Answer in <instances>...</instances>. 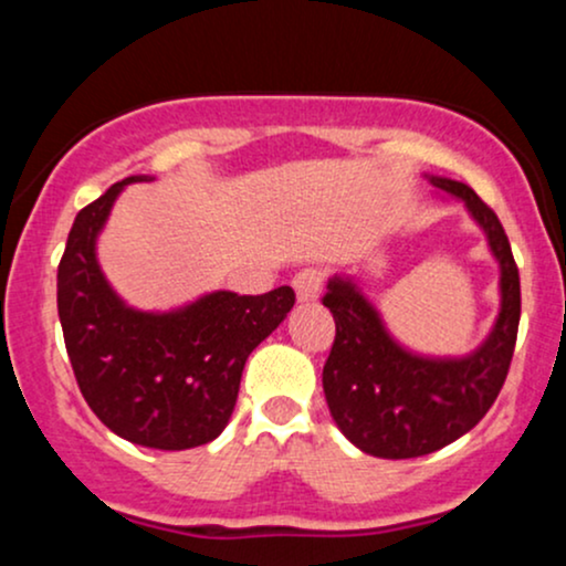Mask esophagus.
Returning a JSON list of instances; mask_svg holds the SVG:
<instances>
[{"label":"esophagus","mask_w":566,"mask_h":566,"mask_svg":"<svg viewBox=\"0 0 566 566\" xmlns=\"http://www.w3.org/2000/svg\"><path fill=\"white\" fill-rule=\"evenodd\" d=\"M292 287H295V295L301 303L316 301L322 292V274L316 269H301L292 276Z\"/></svg>","instance_id":"esophagus-1"}]
</instances>
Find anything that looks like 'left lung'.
<instances>
[{
    "label": "left lung",
    "instance_id": "obj_1",
    "mask_svg": "<svg viewBox=\"0 0 566 566\" xmlns=\"http://www.w3.org/2000/svg\"><path fill=\"white\" fill-rule=\"evenodd\" d=\"M426 178L437 191L463 201L484 231L500 265V311L471 354L423 356L388 333L354 279H329L322 297L335 319V343L322 373L329 415L350 444L386 460L437 452L484 418L509 375L522 316L518 269L495 212L460 180Z\"/></svg>",
    "mask_w": 566,
    "mask_h": 566
}]
</instances>
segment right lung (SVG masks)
<instances>
[{"label": "right lung", "instance_id": "add662e5", "mask_svg": "<svg viewBox=\"0 0 566 566\" xmlns=\"http://www.w3.org/2000/svg\"><path fill=\"white\" fill-rule=\"evenodd\" d=\"M129 175L80 210L57 265V316L90 409L116 437L151 450H191L229 426L247 356L295 305L292 287L265 295L207 292L172 311H138L97 263V237Z\"/></svg>", "mask_w": 566, "mask_h": 566}]
</instances>
